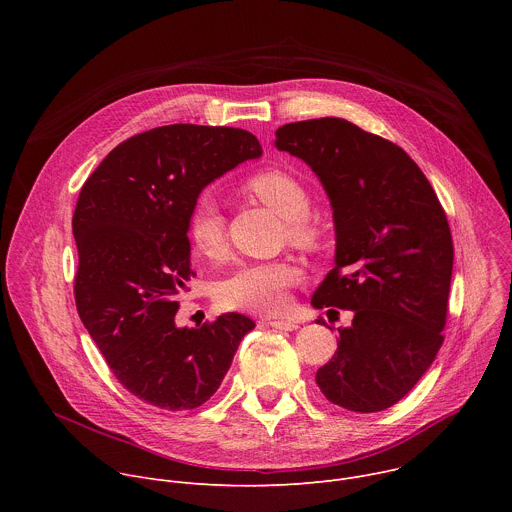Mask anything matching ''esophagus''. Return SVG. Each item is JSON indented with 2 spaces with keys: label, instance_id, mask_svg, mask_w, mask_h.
Segmentation results:
<instances>
[{
  "label": "esophagus",
  "instance_id": "34e87169",
  "mask_svg": "<svg viewBox=\"0 0 512 512\" xmlns=\"http://www.w3.org/2000/svg\"><path fill=\"white\" fill-rule=\"evenodd\" d=\"M267 324L275 330H296L298 328V322H294V320H269Z\"/></svg>",
  "mask_w": 512,
  "mask_h": 512
}]
</instances>
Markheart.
<instances>
[{"instance_id":"1","label":"heart","mask_w":512,"mask_h":512,"mask_svg":"<svg viewBox=\"0 0 512 512\" xmlns=\"http://www.w3.org/2000/svg\"><path fill=\"white\" fill-rule=\"evenodd\" d=\"M247 192L275 210L283 221V239L304 251H316L324 239V227L316 216L308 214V186L287 170H259L245 182ZM188 237L192 245L210 259L223 257L225 216L210 200L202 196L190 210ZM302 271L289 261L241 263L216 285L214 298L221 308L243 310L253 314H275L289 298V289L300 283Z\"/></svg>"}]
</instances>
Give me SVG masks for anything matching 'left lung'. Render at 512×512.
<instances>
[{"instance_id":"obj_1","label":"left lung","mask_w":512,"mask_h":512,"mask_svg":"<svg viewBox=\"0 0 512 512\" xmlns=\"http://www.w3.org/2000/svg\"><path fill=\"white\" fill-rule=\"evenodd\" d=\"M275 148L316 172L334 210L336 265L312 306L354 312L316 383L338 407L383 411L415 387L444 342L454 265L446 212L399 145L346 119L287 123Z\"/></svg>"}]
</instances>
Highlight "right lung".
I'll return each mask as SVG.
<instances>
[{
	"instance_id": "1",
	"label": "right lung",
	"mask_w": 512,
	"mask_h": 512,
	"mask_svg": "<svg viewBox=\"0 0 512 512\" xmlns=\"http://www.w3.org/2000/svg\"><path fill=\"white\" fill-rule=\"evenodd\" d=\"M261 145L245 129L176 123L121 141L83 184L72 235L75 302L117 381L168 411L200 407L221 387L255 322L223 314L178 328L190 269L188 216L214 178Z\"/></svg>"
}]
</instances>
